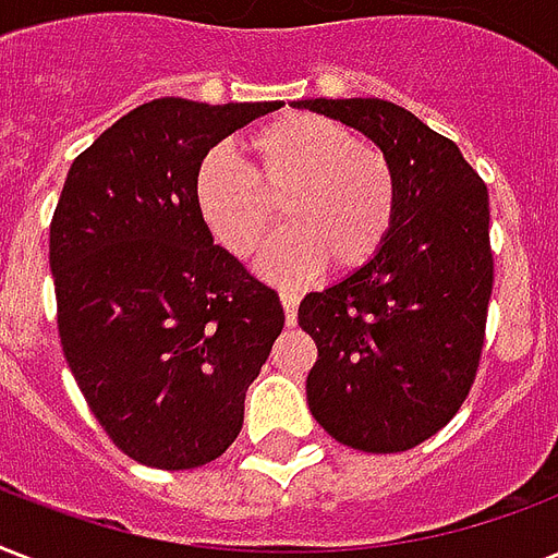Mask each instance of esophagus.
I'll use <instances>...</instances> for the list:
<instances>
[{"label":"esophagus","instance_id":"34e87169","mask_svg":"<svg viewBox=\"0 0 558 558\" xmlns=\"http://www.w3.org/2000/svg\"><path fill=\"white\" fill-rule=\"evenodd\" d=\"M280 304H283V313H287V324L298 322V304H301V295L298 292H280Z\"/></svg>","mask_w":558,"mask_h":558}]
</instances>
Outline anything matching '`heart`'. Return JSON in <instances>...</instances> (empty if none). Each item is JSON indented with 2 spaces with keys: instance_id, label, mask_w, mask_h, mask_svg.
I'll use <instances>...</instances> for the list:
<instances>
[{
  "instance_id": "1",
  "label": "heart",
  "mask_w": 558,
  "mask_h": 558,
  "mask_svg": "<svg viewBox=\"0 0 558 558\" xmlns=\"http://www.w3.org/2000/svg\"><path fill=\"white\" fill-rule=\"evenodd\" d=\"M248 156L252 173L228 150H210L196 168L193 202L210 236L240 260L269 240L280 202L289 226L263 254L269 280L298 283L327 263L356 271L393 234L397 168L381 147L359 142L353 126L318 112H287L248 138Z\"/></svg>"
}]
</instances>
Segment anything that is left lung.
Returning <instances> with one entry per match:
<instances>
[{
	"label": "left lung",
	"instance_id": "1",
	"mask_svg": "<svg viewBox=\"0 0 558 558\" xmlns=\"http://www.w3.org/2000/svg\"><path fill=\"white\" fill-rule=\"evenodd\" d=\"M295 107L365 133L399 177L385 248L298 306L318 348L306 376L310 411L350 449H414L458 414L481 365L495 271L489 193L458 144L390 100Z\"/></svg>",
	"mask_w": 558,
	"mask_h": 558
}]
</instances>
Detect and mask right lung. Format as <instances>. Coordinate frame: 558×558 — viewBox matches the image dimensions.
<instances>
[{"instance_id":"obj_1","label":"right lung","mask_w":558,"mask_h":558,"mask_svg":"<svg viewBox=\"0 0 558 558\" xmlns=\"http://www.w3.org/2000/svg\"><path fill=\"white\" fill-rule=\"evenodd\" d=\"M280 107L150 100L65 177L48 243L60 344L100 428L144 466L217 460L283 330L278 292L214 245L193 202L210 147Z\"/></svg>"}]
</instances>
